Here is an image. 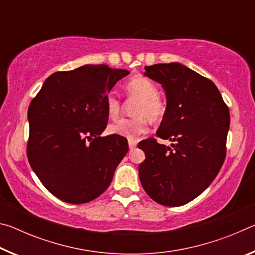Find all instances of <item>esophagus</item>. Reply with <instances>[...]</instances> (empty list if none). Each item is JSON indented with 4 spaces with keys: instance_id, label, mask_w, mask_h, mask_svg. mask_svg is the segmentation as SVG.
I'll use <instances>...</instances> for the list:
<instances>
[{
    "instance_id": "esophagus-1",
    "label": "esophagus",
    "mask_w": 255,
    "mask_h": 255,
    "mask_svg": "<svg viewBox=\"0 0 255 255\" xmlns=\"http://www.w3.org/2000/svg\"><path fill=\"white\" fill-rule=\"evenodd\" d=\"M128 145H129V148H130V149L135 148L137 146V140L136 139H128Z\"/></svg>"
}]
</instances>
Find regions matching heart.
<instances>
[{"instance_id":"obj_1","label":"heart","mask_w":255,"mask_h":255,"mask_svg":"<svg viewBox=\"0 0 255 255\" xmlns=\"http://www.w3.org/2000/svg\"><path fill=\"white\" fill-rule=\"evenodd\" d=\"M125 92L128 98L137 99L135 116L131 119H122L110 126V131L115 135L127 137L129 139L147 131L149 119L158 123L165 115V107L157 98L158 90L152 81L143 75L131 77L125 84ZM122 101L115 94H110L106 100L107 114L111 119H118L122 115Z\"/></svg>"}]
</instances>
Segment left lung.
<instances>
[{
    "label": "left lung",
    "instance_id": "left-lung-1",
    "mask_svg": "<svg viewBox=\"0 0 255 255\" xmlns=\"http://www.w3.org/2000/svg\"><path fill=\"white\" fill-rule=\"evenodd\" d=\"M145 76L162 85L166 109L156 135L138 144L145 153L138 173L157 204H188L213 182L224 163L230 110L210 80L180 63L145 66Z\"/></svg>",
    "mask_w": 255,
    "mask_h": 255
}]
</instances>
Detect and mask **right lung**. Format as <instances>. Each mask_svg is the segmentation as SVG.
I'll return each mask as SVG.
<instances>
[{"label":"right lung","mask_w":255,"mask_h":255,"mask_svg":"<svg viewBox=\"0 0 255 255\" xmlns=\"http://www.w3.org/2000/svg\"><path fill=\"white\" fill-rule=\"evenodd\" d=\"M126 70L84 65L47 77L28 109L27 154L50 193L73 205L96 199L109 187L128 152L119 135L101 137L106 100Z\"/></svg>","instance_id":"1"}]
</instances>
